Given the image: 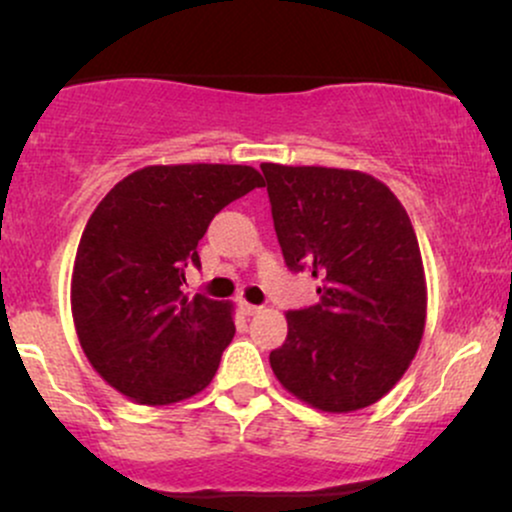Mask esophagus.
<instances>
[{
	"label": "esophagus",
	"mask_w": 512,
	"mask_h": 512,
	"mask_svg": "<svg viewBox=\"0 0 512 512\" xmlns=\"http://www.w3.org/2000/svg\"><path fill=\"white\" fill-rule=\"evenodd\" d=\"M238 308L243 310V315H257V313H260V310H262L260 305H252V303H248V301H240Z\"/></svg>",
	"instance_id": "obj_1"
}]
</instances>
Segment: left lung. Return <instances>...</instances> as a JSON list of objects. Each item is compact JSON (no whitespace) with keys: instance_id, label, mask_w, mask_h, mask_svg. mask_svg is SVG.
Instances as JSON below:
<instances>
[{"instance_id":"1","label":"left lung","mask_w":512,"mask_h":512,"mask_svg":"<svg viewBox=\"0 0 512 512\" xmlns=\"http://www.w3.org/2000/svg\"><path fill=\"white\" fill-rule=\"evenodd\" d=\"M260 168L286 267L320 279V301L286 313V342L269 354L274 375L322 411L370 407L402 378L424 334L414 226L390 187L366 173Z\"/></svg>"}]
</instances>
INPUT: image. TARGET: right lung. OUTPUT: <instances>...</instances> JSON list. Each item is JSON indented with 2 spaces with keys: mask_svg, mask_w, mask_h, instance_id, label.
<instances>
[{
  "mask_svg": "<svg viewBox=\"0 0 512 512\" xmlns=\"http://www.w3.org/2000/svg\"><path fill=\"white\" fill-rule=\"evenodd\" d=\"M264 180L250 166H149L120 180L88 219L72 276L81 349L117 392L173 404L211 383L236 325L231 305L182 293L199 240L223 207Z\"/></svg>",
  "mask_w": 512,
  "mask_h": 512,
  "instance_id": "add662e5",
  "label": "right lung"
}]
</instances>
